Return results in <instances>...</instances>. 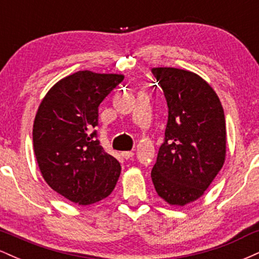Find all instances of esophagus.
<instances>
[{"instance_id":"esophagus-1","label":"esophagus","mask_w":259,"mask_h":259,"mask_svg":"<svg viewBox=\"0 0 259 259\" xmlns=\"http://www.w3.org/2000/svg\"><path fill=\"white\" fill-rule=\"evenodd\" d=\"M121 156H123V158L130 159L132 157H134V152L133 151H124V152H121Z\"/></svg>"}]
</instances>
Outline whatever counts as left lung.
<instances>
[{"instance_id":"obj_1","label":"left lung","mask_w":259,"mask_h":259,"mask_svg":"<svg viewBox=\"0 0 259 259\" xmlns=\"http://www.w3.org/2000/svg\"><path fill=\"white\" fill-rule=\"evenodd\" d=\"M152 73L167 100L168 123L151 178L160 198L183 207L204 194L224 164V111L197 74L170 67L152 68Z\"/></svg>"}]
</instances>
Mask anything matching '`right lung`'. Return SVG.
<instances>
[{
  "label": "right lung",
  "mask_w": 259,
  "mask_h": 259,
  "mask_svg": "<svg viewBox=\"0 0 259 259\" xmlns=\"http://www.w3.org/2000/svg\"><path fill=\"white\" fill-rule=\"evenodd\" d=\"M121 74L80 70L61 79L38 106L32 142L49 186L74 203L88 206L108 197L120 164L96 140L99 106L123 81Z\"/></svg>",
  "instance_id": "obj_1"
}]
</instances>
